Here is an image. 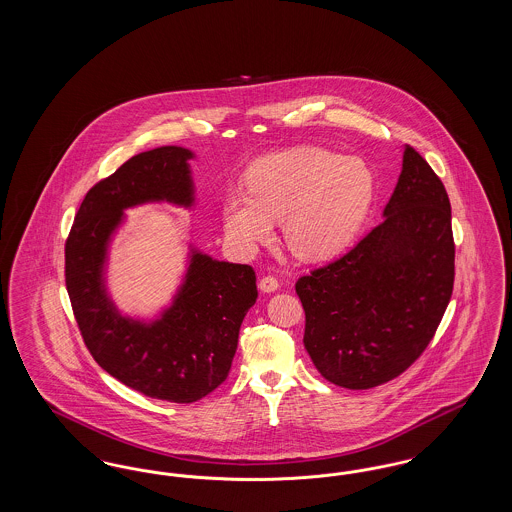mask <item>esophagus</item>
<instances>
[{
  "mask_svg": "<svg viewBox=\"0 0 512 512\" xmlns=\"http://www.w3.org/2000/svg\"><path fill=\"white\" fill-rule=\"evenodd\" d=\"M259 288H261V292H276V290L280 288V282H278L276 276L267 274V276H263V278L259 280Z\"/></svg>",
  "mask_w": 512,
  "mask_h": 512,
  "instance_id": "esophagus-1",
  "label": "esophagus"
}]
</instances>
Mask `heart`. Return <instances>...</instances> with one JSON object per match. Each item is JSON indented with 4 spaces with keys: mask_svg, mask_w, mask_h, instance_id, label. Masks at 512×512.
<instances>
[{
    "mask_svg": "<svg viewBox=\"0 0 512 512\" xmlns=\"http://www.w3.org/2000/svg\"><path fill=\"white\" fill-rule=\"evenodd\" d=\"M374 199V174L359 157L299 146L270 153L247 171V190H232L222 205L228 238L251 249L282 220L295 257L317 261L338 253L363 224Z\"/></svg>",
    "mask_w": 512,
    "mask_h": 512,
    "instance_id": "heart-1",
    "label": "heart"
}]
</instances>
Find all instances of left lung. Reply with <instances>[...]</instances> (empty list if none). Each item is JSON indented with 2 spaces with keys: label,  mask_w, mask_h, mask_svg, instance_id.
<instances>
[{
  "label": "left lung",
  "mask_w": 512,
  "mask_h": 512,
  "mask_svg": "<svg viewBox=\"0 0 512 512\" xmlns=\"http://www.w3.org/2000/svg\"><path fill=\"white\" fill-rule=\"evenodd\" d=\"M453 282L449 197L426 159L405 146L380 224L340 259L295 282L313 365L347 390L397 378L434 338Z\"/></svg>",
  "instance_id": "obj_1"
}]
</instances>
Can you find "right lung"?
Returning a JSON list of instances; mask_svg holds the SVG:
<instances>
[{
    "label": "right lung",
    "mask_w": 512,
    "mask_h": 512,
    "mask_svg": "<svg viewBox=\"0 0 512 512\" xmlns=\"http://www.w3.org/2000/svg\"><path fill=\"white\" fill-rule=\"evenodd\" d=\"M190 157L174 146L130 157L90 188L65 242V284L90 355L124 386L171 403H195L228 378L240 326L259 295L255 270L194 253L174 305L142 324L119 317L103 292L101 268L126 207L192 203Z\"/></svg>",
    "instance_id": "1"
}]
</instances>
